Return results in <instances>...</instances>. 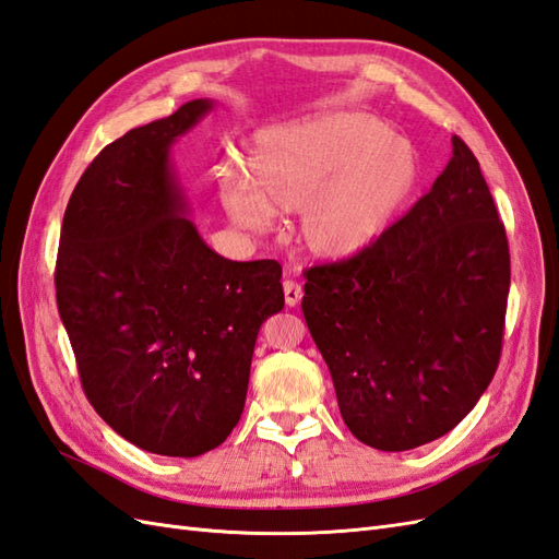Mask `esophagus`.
I'll return each mask as SVG.
<instances>
[{
  "label": "esophagus",
  "instance_id": "1",
  "mask_svg": "<svg viewBox=\"0 0 559 559\" xmlns=\"http://www.w3.org/2000/svg\"><path fill=\"white\" fill-rule=\"evenodd\" d=\"M283 293H285V305H288V307H297L299 299H302V295H305L302 285L293 281V278L283 281Z\"/></svg>",
  "mask_w": 559,
  "mask_h": 559
}]
</instances>
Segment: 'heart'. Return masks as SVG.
I'll return each instance as SVG.
<instances>
[{"label": "heart", "instance_id": "obj_1", "mask_svg": "<svg viewBox=\"0 0 559 559\" xmlns=\"http://www.w3.org/2000/svg\"><path fill=\"white\" fill-rule=\"evenodd\" d=\"M246 169L219 175L231 222L266 234L281 212L299 210V240L323 260L373 248L420 183L416 148L359 110L266 127L250 143Z\"/></svg>", "mask_w": 559, "mask_h": 559}]
</instances>
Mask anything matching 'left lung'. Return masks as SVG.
Segmentation results:
<instances>
[{
  "instance_id": "8db88e82",
  "label": "left lung",
  "mask_w": 559,
  "mask_h": 559,
  "mask_svg": "<svg viewBox=\"0 0 559 559\" xmlns=\"http://www.w3.org/2000/svg\"><path fill=\"white\" fill-rule=\"evenodd\" d=\"M429 193L373 248L307 271L302 311L349 432L408 451L461 423L503 345L510 252L477 157L453 136Z\"/></svg>"
}]
</instances>
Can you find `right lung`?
I'll return each instance as SVG.
<instances>
[{
  "label": "right lung",
  "instance_id": "right-lung-1",
  "mask_svg": "<svg viewBox=\"0 0 559 559\" xmlns=\"http://www.w3.org/2000/svg\"><path fill=\"white\" fill-rule=\"evenodd\" d=\"M212 108L195 98L108 143L68 200L56 260L90 404L134 447L171 457L231 435L257 333L285 305L278 262L226 260L189 219L171 146Z\"/></svg>",
  "mask_w": 559,
  "mask_h": 559
}]
</instances>
